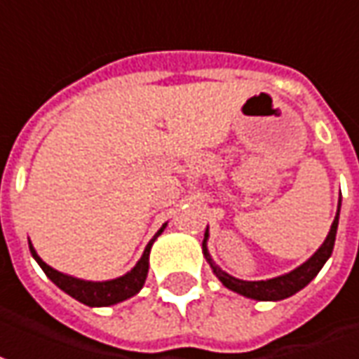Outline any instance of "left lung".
<instances>
[{"mask_svg":"<svg viewBox=\"0 0 359 359\" xmlns=\"http://www.w3.org/2000/svg\"><path fill=\"white\" fill-rule=\"evenodd\" d=\"M338 215H340V205H338V212H336L334 222L330 226V232L326 236L325 244L318 248V250L313 254V258H309L303 266H299L297 269H293L291 273H285V276H279V278L268 279V281H242V279H236L224 273L222 269H219L215 264H212L211 256L207 252V232H205V241H203V252L209 264L212 266V271L217 273V278L221 279L224 287L232 289L236 293H241L244 297L258 299V301H279V299L291 297L295 295L299 289H303L307 283H311L315 276L320 271V268L325 266V262L330 258V254L334 250V241H336V229H338Z\"/></svg>","mask_w":359,"mask_h":359,"instance_id":"1","label":"left lung"}]
</instances>
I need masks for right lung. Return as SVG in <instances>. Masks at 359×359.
Here are the masks:
<instances>
[{
  "mask_svg": "<svg viewBox=\"0 0 359 359\" xmlns=\"http://www.w3.org/2000/svg\"><path fill=\"white\" fill-rule=\"evenodd\" d=\"M164 229L165 224L158 231V234H162ZM158 234H156V236H158ZM154 238L150 241V244L147 246V250L142 254V258L138 259L137 266L130 269L127 276L111 279V281H83V279L64 276V273L52 269L48 264H44L43 259L39 258V254L34 252L31 242H29V248H31L33 258L39 262V266L43 268L44 273H46L62 291H66L70 297H74L76 301H80L83 305H88V307H109V305H115V303H121V301H125V299L137 295L138 291H140V287L144 285V279H147L148 273V254H150V246H152Z\"/></svg>",
  "mask_w": 359,
  "mask_h": 359,
  "instance_id": "1",
  "label": "right lung"
}]
</instances>
